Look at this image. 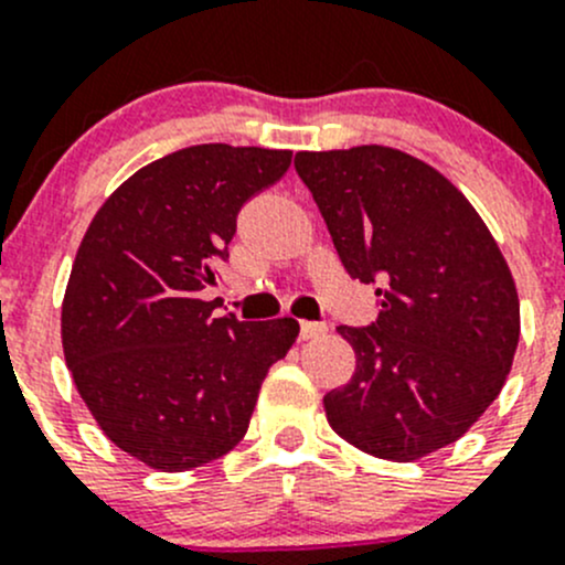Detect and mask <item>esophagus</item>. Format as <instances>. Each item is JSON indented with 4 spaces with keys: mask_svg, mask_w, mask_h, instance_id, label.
I'll return each mask as SVG.
<instances>
[{
    "mask_svg": "<svg viewBox=\"0 0 565 565\" xmlns=\"http://www.w3.org/2000/svg\"><path fill=\"white\" fill-rule=\"evenodd\" d=\"M328 331L326 322H300V339H317Z\"/></svg>",
    "mask_w": 565,
    "mask_h": 565,
    "instance_id": "34e87169",
    "label": "esophagus"
}]
</instances>
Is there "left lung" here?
I'll use <instances>...</instances> for the list:
<instances>
[{
  "instance_id": "obj_1",
  "label": "left lung",
  "mask_w": 565,
  "mask_h": 565,
  "mask_svg": "<svg viewBox=\"0 0 565 565\" xmlns=\"http://www.w3.org/2000/svg\"><path fill=\"white\" fill-rule=\"evenodd\" d=\"M295 171L344 270L377 287V320L337 328L355 372L322 399L331 428L386 461L452 445L497 399L519 344L494 237L439 171L397 149L300 151Z\"/></svg>"
}]
</instances>
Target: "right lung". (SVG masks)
I'll use <instances>...</instances> for the list:
<instances>
[{
	"label": "right lung",
	"instance_id": "obj_1",
	"mask_svg": "<svg viewBox=\"0 0 565 565\" xmlns=\"http://www.w3.org/2000/svg\"><path fill=\"white\" fill-rule=\"evenodd\" d=\"M292 151L204 143L126 179L93 217L63 300V350L113 445L162 472L226 456L248 430L292 317H212L248 199L287 173Z\"/></svg>",
	"mask_w": 565,
	"mask_h": 565
}]
</instances>
